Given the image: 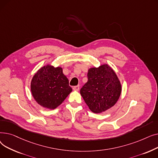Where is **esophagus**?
I'll return each mask as SVG.
<instances>
[{
  "label": "esophagus",
  "instance_id": "34e87169",
  "mask_svg": "<svg viewBox=\"0 0 158 158\" xmlns=\"http://www.w3.org/2000/svg\"><path fill=\"white\" fill-rule=\"evenodd\" d=\"M73 89L74 91H78L79 89V86H76L73 87Z\"/></svg>",
  "mask_w": 158,
  "mask_h": 158
}]
</instances>
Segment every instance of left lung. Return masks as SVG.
<instances>
[{
  "label": "left lung",
  "instance_id": "8db88e82",
  "mask_svg": "<svg viewBox=\"0 0 158 158\" xmlns=\"http://www.w3.org/2000/svg\"><path fill=\"white\" fill-rule=\"evenodd\" d=\"M88 81L80 90V94L89 109L100 113L110 109L121 95V82L114 70L108 64L90 68Z\"/></svg>",
  "mask_w": 158,
  "mask_h": 158
}]
</instances>
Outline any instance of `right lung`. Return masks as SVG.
Segmentation results:
<instances>
[{
    "label": "right lung",
    "instance_id": "obj_1",
    "mask_svg": "<svg viewBox=\"0 0 158 158\" xmlns=\"http://www.w3.org/2000/svg\"><path fill=\"white\" fill-rule=\"evenodd\" d=\"M31 91L39 105L47 109L54 110L64 101L72 89L61 67L46 64L32 78Z\"/></svg>",
    "mask_w": 158,
    "mask_h": 158
}]
</instances>
